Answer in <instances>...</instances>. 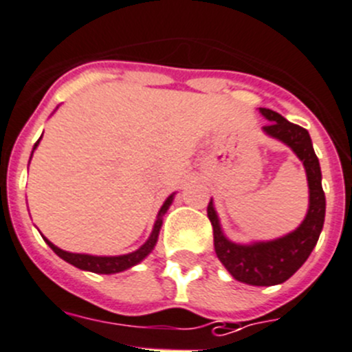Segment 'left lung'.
<instances>
[{
	"mask_svg": "<svg viewBox=\"0 0 352 352\" xmlns=\"http://www.w3.org/2000/svg\"><path fill=\"white\" fill-rule=\"evenodd\" d=\"M270 120L264 131L273 138L287 143L302 160L309 183V210L296 232L273 242H259L252 245H239L224 239L221 232L212 200L207 206V216L212 224L214 250L217 259L239 282L256 287L278 285L289 280L309 257L316 245L324 221V192L321 188V170L313 150L309 133L297 124L270 109H259Z\"/></svg>",
	"mask_w": 352,
	"mask_h": 352,
	"instance_id": "left-lung-1",
	"label": "left lung"
}]
</instances>
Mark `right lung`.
<instances>
[{
  "label": "right lung",
  "mask_w": 352,
  "mask_h": 352,
  "mask_svg": "<svg viewBox=\"0 0 352 352\" xmlns=\"http://www.w3.org/2000/svg\"><path fill=\"white\" fill-rule=\"evenodd\" d=\"M38 143H39V140L36 142L34 148L38 146ZM170 202H173V195H170L169 199L164 202L162 209H160V212H159V217H157V221H155V226H153L152 235H150V239L146 240V243H143V245L140 247L136 252L126 254V256L98 257V256H88V254H72V252H65V250L58 249V247L53 245L50 240H46V239L45 240H46V243L52 247V250L56 254V256H60L63 261L70 263L72 266L79 267V270L93 271V273H102V274L119 273V271H124V270H128V267L135 266V264H138L140 261L145 259V257L148 256L150 250H152L153 245L157 243V236H159L160 226H162V214L169 209Z\"/></svg>",
  "instance_id": "add662e5"
}]
</instances>
